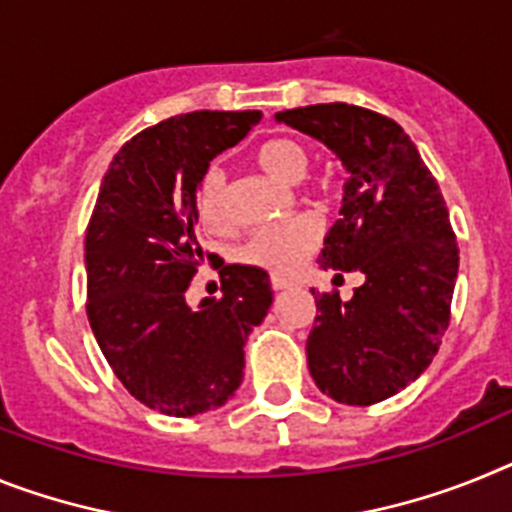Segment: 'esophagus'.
<instances>
[{
  "instance_id": "obj_1",
  "label": "esophagus",
  "mask_w": 512,
  "mask_h": 512,
  "mask_svg": "<svg viewBox=\"0 0 512 512\" xmlns=\"http://www.w3.org/2000/svg\"><path fill=\"white\" fill-rule=\"evenodd\" d=\"M270 286L275 291H286V288H291V281H286V278H270Z\"/></svg>"
}]
</instances>
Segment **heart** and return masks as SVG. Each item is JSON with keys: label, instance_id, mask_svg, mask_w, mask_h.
Returning a JSON list of instances; mask_svg holds the SVG:
<instances>
[{"label": "heart", "instance_id": "heart-1", "mask_svg": "<svg viewBox=\"0 0 512 512\" xmlns=\"http://www.w3.org/2000/svg\"><path fill=\"white\" fill-rule=\"evenodd\" d=\"M257 164L268 175L283 182H299L309 172V151L293 139H273L257 149ZM198 211L203 224H224V175L208 172L198 188ZM322 242V224L309 213L291 216L262 226L239 247V260L252 268L268 270L275 278L293 275L306 262V257Z\"/></svg>", "mask_w": 512, "mask_h": 512}]
</instances>
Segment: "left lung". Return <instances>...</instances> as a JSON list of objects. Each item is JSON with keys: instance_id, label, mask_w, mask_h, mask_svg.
I'll use <instances>...</instances> for the list:
<instances>
[{"instance_id": "obj_1", "label": "left lung", "mask_w": 512, "mask_h": 512, "mask_svg": "<svg viewBox=\"0 0 512 512\" xmlns=\"http://www.w3.org/2000/svg\"><path fill=\"white\" fill-rule=\"evenodd\" d=\"M275 121L330 146L350 172L319 265L366 275L350 301L337 291L314 296L311 379L340 404L384 402L430 366L448 330L459 247L443 193L386 115L327 102L283 110Z\"/></svg>"}]
</instances>
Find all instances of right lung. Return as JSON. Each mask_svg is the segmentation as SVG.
Wrapping results in <instances>:
<instances>
[{"mask_svg": "<svg viewBox=\"0 0 512 512\" xmlns=\"http://www.w3.org/2000/svg\"><path fill=\"white\" fill-rule=\"evenodd\" d=\"M260 110H195L144 128L110 162L92 211L84 265L87 317L105 361L149 410L193 417L234 397L244 340L265 319V270L226 265L221 296L190 309L185 291L211 260L195 239L198 185Z\"/></svg>", "mask_w": 512, "mask_h": 512, "instance_id": "right-lung-1", "label": "right lung"}]
</instances>
